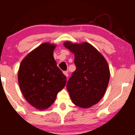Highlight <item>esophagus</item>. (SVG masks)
Wrapping results in <instances>:
<instances>
[{
  "label": "esophagus",
  "instance_id": "1",
  "mask_svg": "<svg viewBox=\"0 0 135 135\" xmlns=\"http://www.w3.org/2000/svg\"><path fill=\"white\" fill-rule=\"evenodd\" d=\"M63 74H65V75L66 77H68V76H69V73L67 72H65H65H63Z\"/></svg>",
  "mask_w": 135,
  "mask_h": 135
}]
</instances>
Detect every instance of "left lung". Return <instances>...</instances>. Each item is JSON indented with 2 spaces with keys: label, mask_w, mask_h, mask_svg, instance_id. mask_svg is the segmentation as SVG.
<instances>
[{
  "label": "left lung",
  "mask_w": 135,
  "mask_h": 135,
  "mask_svg": "<svg viewBox=\"0 0 135 135\" xmlns=\"http://www.w3.org/2000/svg\"><path fill=\"white\" fill-rule=\"evenodd\" d=\"M64 46L75 55L76 70L66 83L71 100L80 107H90L101 100L106 91L110 79L108 63L89 43L66 42Z\"/></svg>",
  "instance_id": "1"
}]
</instances>
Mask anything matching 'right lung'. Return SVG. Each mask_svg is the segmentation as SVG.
<instances>
[{
    "instance_id": "1",
    "label": "right lung",
    "mask_w": 135,
    "mask_h": 135,
    "mask_svg": "<svg viewBox=\"0 0 135 135\" xmlns=\"http://www.w3.org/2000/svg\"><path fill=\"white\" fill-rule=\"evenodd\" d=\"M55 47L42 44L23 59L20 66V89L26 100L37 109L49 107L65 86L66 77L53 57Z\"/></svg>"
}]
</instances>
